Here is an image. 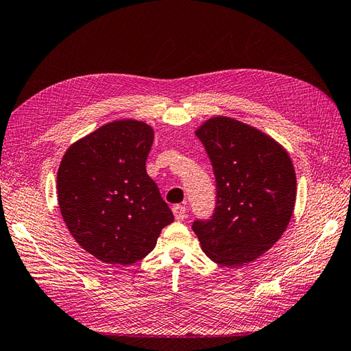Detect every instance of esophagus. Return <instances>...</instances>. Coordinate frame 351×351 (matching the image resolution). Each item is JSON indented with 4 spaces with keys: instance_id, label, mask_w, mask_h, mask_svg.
<instances>
[{
    "instance_id": "esophagus-1",
    "label": "esophagus",
    "mask_w": 351,
    "mask_h": 351,
    "mask_svg": "<svg viewBox=\"0 0 351 351\" xmlns=\"http://www.w3.org/2000/svg\"><path fill=\"white\" fill-rule=\"evenodd\" d=\"M172 210H173V215H175V218L178 219V221H182V219L185 218V206L175 205L172 208Z\"/></svg>"
}]
</instances>
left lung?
<instances>
[{"instance_id":"8db88e82","label":"left lung","mask_w":351,"mask_h":351,"mask_svg":"<svg viewBox=\"0 0 351 351\" xmlns=\"http://www.w3.org/2000/svg\"><path fill=\"white\" fill-rule=\"evenodd\" d=\"M213 162L217 202L193 230L213 262H254L286 232L296 202V175L287 151L260 130L226 117L195 130Z\"/></svg>"}]
</instances>
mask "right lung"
<instances>
[{"label": "right lung", "instance_id": "obj_1", "mask_svg": "<svg viewBox=\"0 0 351 351\" xmlns=\"http://www.w3.org/2000/svg\"><path fill=\"white\" fill-rule=\"evenodd\" d=\"M154 130L142 121L109 122L73 143L56 176L58 205L73 238L103 263L148 256L173 214L146 173Z\"/></svg>", "mask_w": 351, "mask_h": 351}]
</instances>
